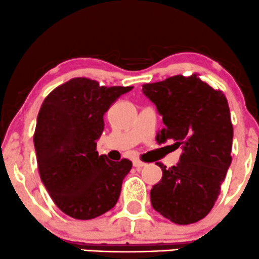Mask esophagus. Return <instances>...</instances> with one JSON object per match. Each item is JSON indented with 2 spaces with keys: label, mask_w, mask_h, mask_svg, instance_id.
Wrapping results in <instances>:
<instances>
[{
  "label": "esophagus",
  "mask_w": 259,
  "mask_h": 259,
  "mask_svg": "<svg viewBox=\"0 0 259 259\" xmlns=\"http://www.w3.org/2000/svg\"><path fill=\"white\" fill-rule=\"evenodd\" d=\"M133 164H134V167H136V168H143L146 163H144V162H141L140 160H134L133 161Z\"/></svg>",
  "instance_id": "1"
}]
</instances>
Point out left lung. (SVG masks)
Returning <instances> with one entry per match:
<instances>
[{"label": "left lung", "instance_id": "left-lung-1", "mask_svg": "<svg viewBox=\"0 0 259 259\" xmlns=\"http://www.w3.org/2000/svg\"><path fill=\"white\" fill-rule=\"evenodd\" d=\"M143 93L164 124L156 141L172 139L183 149L176 166L157 163L162 178L150 192L152 208L178 225L197 223L214 206L232 161L234 127L227 99L195 73L146 83Z\"/></svg>", "mask_w": 259, "mask_h": 259}]
</instances>
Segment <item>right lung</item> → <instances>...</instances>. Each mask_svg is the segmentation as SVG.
I'll list each match as a JSON object with an SVG mask.
<instances>
[{
    "mask_svg": "<svg viewBox=\"0 0 259 259\" xmlns=\"http://www.w3.org/2000/svg\"><path fill=\"white\" fill-rule=\"evenodd\" d=\"M133 87H104L77 77L42 102L34 147L42 184L62 212L78 220L101 217L118 201L132 161L108 160L96 151L110 106Z\"/></svg>",
    "mask_w": 259,
    "mask_h": 259,
    "instance_id": "right-lung-1",
    "label": "right lung"
}]
</instances>
